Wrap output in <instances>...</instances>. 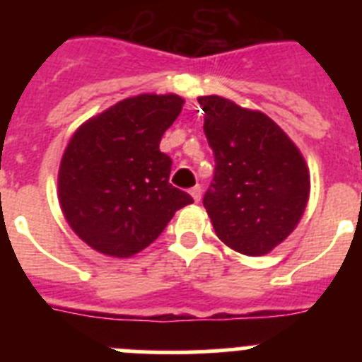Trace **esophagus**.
Masks as SVG:
<instances>
[{
	"label": "esophagus",
	"mask_w": 362,
	"mask_h": 362,
	"mask_svg": "<svg viewBox=\"0 0 362 362\" xmlns=\"http://www.w3.org/2000/svg\"><path fill=\"white\" fill-rule=\"evenodd\" d=\"M201 192H203V190H201L199 185H196V187H194V188H192V190H190L192 199L196 201V203H199V201H201Z\"/></svg>",
	"instance_id": "obj_1"
}]
</instances>
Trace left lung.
Returning <instances> with one entry per match:
<instances>
[{
    "mask_svg": "<svg viewBox=\"0 0 362 362\" xmlns=\"http://www.w3.org/2000/svg\"><path fill=\"white\" fill-rule=\"evenodd\" d=\"M216 158L204 194L217 238L239 254L264 255L288 238L305 214L310 170L274 119L221 95L197 98Z\"/></svg>",
    "mask_w": 362,
    "mask_h": 362,
    "instance_id": "left-lung-1",
    "label": "left lung"
}]
</instances>
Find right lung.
I'll return each instance as SVG.
<instances>
[{
    "label": "right lung",
    "instance_id": "1",
    "mask_svg": "<svg viewBox=\"0 0 362 362\" xmlns=\"http://www.w3.org/2000/svg\"><path fill=\"white\" fill-rule=\"evenodd\" d=\"M183 105L175 94L134 95L70 137L57 174L59 206L74 233L99 254L132 257L194 203L168 183L172 159L159 150Z\"/></svg>",
    "mask_w": 362,
    "mask_h": 362
}]
</instances>
